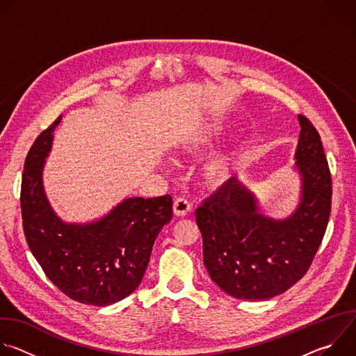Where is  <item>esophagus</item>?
I'll list each match as a JSON object with an SVG mask.
<instances>
[{"label": "esophagus", "mask_w": 356, "mask_h": 356, "mask_svg": "<svg viewBox=\"0 0 356 356\" xmlns=\"http://www.w3.org/2000/svg\"><path fill=\"white\" fill-rule=\"evenodd\" d=\"M191 209V204L186 198H177L173 202V213L176 217H184Z\"/></svg>", "instance_id": "esophagus-1"}]
</instances>
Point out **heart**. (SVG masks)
I'll return each instance as SVG.
<instances>
[{"mask_svg":"<svg viewBox=\"0 0 356 356\" xmlns=\"http://www.w3.org/2000/svg\"><path fill=\"white\" fill-rule=\"evenodd\" d=\"M225 129V121L217 115L198 118L183 128L175 139V149L180 154H193L210 145ZM234 170V156L227 150L213 154L202 165L201 175L211 186L227 183Z\"/></svg>","mask_w":356,"mask_h":356,"instance_id":"obj_1","label":"heart"}]
</instances>
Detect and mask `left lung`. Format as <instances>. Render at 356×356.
<instances>
[{"label":"left lung","mask_w":356,"mask_h":356,"mask_svg":"<svg viewBox=\"0 0 356 356\" xmlns=\"http://www.w3.org/2000/svg\"><path fill=\"white\" fill-rule=\"evenodd\" d=\"M293 170L300 190L283 218L262 213L259 200L238 177L229 179L195 211L202 261L228 296L268 300L300 280L313 262L331 213V175L318 132L298 115Z\"/></svg>","instance_id":"8db88e82"}]
</instances>
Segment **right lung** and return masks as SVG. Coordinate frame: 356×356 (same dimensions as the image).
Listing matches in <instances>:
<instances>
[{"label":"right lung","mask_w":356,"mask_h":356,"mask_svg":"<svg viewBox=\"0 0 356 356\" xmlns=\"http://www.w3.org/2000/svg\"><path fill=\"white\" fill-rule=\"evenodd\" d=\"M60 121L62 115L36 138L25 161L21 186L25 238L44 275L67 297L90 306H110L142 282L155 239L172 220V197H125L91 221L63 220L43 186L44 163Z\"/></svg>","instance_id":"1"}]
</instances>
